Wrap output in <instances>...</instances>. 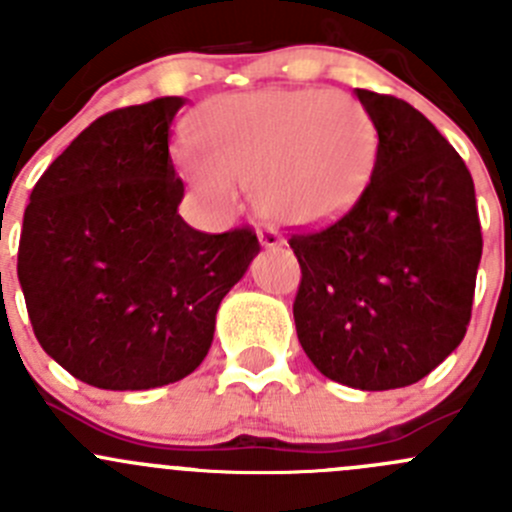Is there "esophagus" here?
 I'll use <instances>...</instances> for the list:
<instances>
[{"mask_svg": "<svg viewBox=\"0 0 512 512\" xmlns=\"http://www.w3.org/2000/svg\"><path fill=\"white\" fill-rule=\"evenodd\" d=\"M257 237H260L262 247H280L282 242H285V240H282L280 232H277L275 227H270V225L260 227V230H257Z\"/></svg>", "mask_w": 512, "mask_h": 512, "instance_id": "34e87169", "label": "esophagus"}]
</instances>
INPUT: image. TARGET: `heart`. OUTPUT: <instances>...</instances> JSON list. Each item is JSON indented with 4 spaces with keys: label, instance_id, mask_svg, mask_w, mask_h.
I'll use <instances>...</instances> for the list:
<instances>
[{
    "label": "heart",
    "instance_id": "b5f03b06",
    "mask_svg": "<svg viewBox=\"0 0 512 512\" xmlns=\"http://www.w3.org/2000/svg\"><path fill=\"white\" fill-rule=\"evenodd\" d=\"M203 156L180 151L185 180L215 210L252 183L272 220L312 225L352 208L376 163L374 121L339 91H257L215 98L195 118Z\"/></svg>",
    "mask_w": 512,
    "mask_h": 512
}]
</instances>
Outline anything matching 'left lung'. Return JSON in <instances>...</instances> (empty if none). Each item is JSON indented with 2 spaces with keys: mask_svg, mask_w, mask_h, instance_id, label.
I'll list each match as a JSON object with an SVG mask.
<instances>
[{
  "mask_svg": "<svg viewBox=\"0 0 512 512\" xmlns=\"http://www.w3.org/2000/svg\"><path fill=\"white\" fill-rule=\"evenodd\" d=\"M356 98L379 136L374 170L349 213L289 237L302 267L292 312L327 379L386 391L463 342L483 235L471 173L436 126L396 96Z\"/></svg>",
  "mask_w": 512,
  "mask_h": 512,
  "instance_id": "8db88e82",
  "label": "left lung"
}]
</instances>
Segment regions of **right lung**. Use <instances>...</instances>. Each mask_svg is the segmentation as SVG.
<instances>
[{
  "label": "right lung",
  "instance_id": "right-lung-1",
  "mask_svg": "<svg viewBox=\"0 0 512 512\" xmlns=\"http://www.w3.org/2000/svg\"><path fill=\"white\" fill-rule=\"evenodd\" d=\"M180 96L96 118L36 180L17 275L41 349L84 384L141 391L193 374L220 302L260 252L252 227L178 215L168 151Z\"/></svg>",
  "mask_w": 512,
  "mask_h": 512
}]
</instances>
